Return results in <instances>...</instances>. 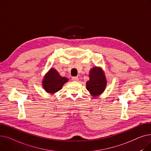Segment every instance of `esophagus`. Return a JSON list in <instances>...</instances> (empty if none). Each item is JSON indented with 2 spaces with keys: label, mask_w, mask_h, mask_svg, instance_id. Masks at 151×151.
Listing matches in <instances>:
<instances>
[{
  "label": "esophagus",
  "mask_w": 151,
  "mask_h": 151,
  "mask_svg": "<svg viewBox=\"0 0 151 151\" xmlns=\"http://www.w3.org/2000/svg\"><path fill=\"white\" fill-rule=\"evenodd\" d=\"M71 80H72V81H78V80H79V78L77 76H75V77H72Z\"/></svg>",
  "instance_id": "34e87169"
}]
</instances>
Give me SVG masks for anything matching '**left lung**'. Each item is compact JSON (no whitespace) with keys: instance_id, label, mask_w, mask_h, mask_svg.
<instances>
[{"instance_id":"obj_1","label":"left lung","mask_w":151,"mask_h":151,"mask_svg":"<svg viewBox=\"0 0 151 151\" xmlns=\"http://www.w3.org/2000/svg\"><path fill=\"white\" fill-rule=\"evenodd\" d=\"M89 80L86 82V89L91 96L98 97L103 93L106 89L107 81L104 71L99 67H93L90 70Z\"/></svg>"}]
</instances>
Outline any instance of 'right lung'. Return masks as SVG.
Listing matches in <instances>:
<instances>
[{
  "instance_id": "right-lung-1",
  "label": "right lung",
  "mask_w": 151,
  "mask_h": 151,
  "mask_svg": "<svg viewBox=\"0 0 151 151\" xmlns=\"http://www.w3.org/2000/svg\"><path fill=\"white\" fill-rule=\"evenodd\" d=\"M68 81L67 78L61 76L56 70L51 68L43 78L42 86L47 93L54 94L60 91Z\"/></svg>"
}]
</instances>
